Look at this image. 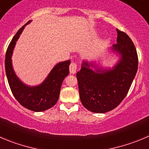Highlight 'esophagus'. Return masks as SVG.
<instances>
[{"mask_svg":"<svg viewBox=\"0 0 149 149\" xmlns=\"http://www.w3.org/2000/svg\"><path fill=\"white\" fill-rule=\"evenodd\" d=\"M77 69V64L76 63H71L70 66H69V71H70V73L72 74H75L76 70Z\"/></svg>","mask_w":149,"mask_h":149,"instance_id":"esophagus-1","label":"esophagus"}]
</instances>
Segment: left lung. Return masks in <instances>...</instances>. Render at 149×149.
<instances>
[{"mask_svg":"<svg viewBox=\"0 0 149 149\" xmlns=\"http://www.w3.org/2000/svg\"><path fill=\"white\" fill-rule=\"evenodd\" d=\"M117 33V44L113 49L121 55V59L114 69L94 72L84 62L76 74L80 101L93 113L116 108L127 96L137 71L138 57L134 43L126 33L118 29Z\"/></svg>","mask_w":149,"mask_h":149,"instance_id":"obj_1","label":"left lung"}]
</instances>
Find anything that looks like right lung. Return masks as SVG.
Returning <instances> with one entry per match:
<instances>
[{
  "label": "right lung",
  "mask_w": 149,
  "mask_h": 149,
  "mask_svg": "<svg viewBox=\"0 0 149 149\" xmlns=\"http://www.w3.org/2000/svg\"><path fill=\"white\" fill-rule=\"evenodd\" d=\"M29 22L19 28L8 45L6 52L5 69L9 87L18 102L28 110L41 112L53 107L58 102L62 82L69 73L70 61L58 63L40 86L28 87L24 85L15 75L11 58L17 40Z\"/></svg>",
  "instance_id": "right-lung-1"
}]
</instances>
